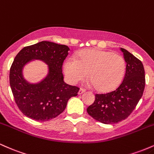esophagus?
<instances>
[{
  "label": "esophagus",
  "instance_id": "obj_1",
  "mask_svg": "<svg viewBox=\"0 0 154 154\" xmlns=\"http://www.w3.org/2000/svg\"><path fill=\"white\" fill-rule=\"evenodd\" d=\"M86 91L85 89H83V88H81L79 91V94H82L83 93H84Z\"/></svg>",
  "mask_w": 154,
  "mask_h": 154
}]
</instances>
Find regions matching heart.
<instances>
[{
  "mask_svg": "<svg viewBox=\"0 0 154 154\" xmlns=\"http://www.w3.org/2000/svg\"><path fill=\"white\" fill-rule=\"evenodd\" d=\"M126 70L125 60L110 51L88 49L80 52L77 60L70 57L64 64V71L72 84L89 79L100 91L113 90L122 82Z\"/></svg>",
  "mask_w": 154,
  "mask_h": 154,
  "instance_id": "1",
  "label": "heart"
}]
</instances>
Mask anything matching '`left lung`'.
Returning a JSON list of instances; mask_svg holds the SVG:
<instances>
[{
	"mask_svg": "<svg viewBox=\"0 0 154 154\" xmlns=\"http://www.w3.org/2000/svg\"><path fill=\"white\" fill-rule=\"evenodd\" d=\"M127 63L123 82L114 91L96 94L95 100L87 108V113L103 124H115L132 113L142 97L146 84L142 62L127 50L121 48Z\"/></svg>",
	"mask_w": 154,
	"mask_h": 154,
	"instance_id": "left-lung-1",
	"label": "left lung"
}]
</instances>
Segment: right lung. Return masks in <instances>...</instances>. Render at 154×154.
Returning <instances> with one entry per match:
<instances>
[{"mask_svg": "<svg viewBox=\"0 0 154 154\" xmlns=\"http://www.w3.org/2000/svg\"><path fill=\"white\" fill-rule=\"evenodd\" d=\"M70 49L65 45L49 41L25 46L12 63L9 72L10 86L15 103L26 116L46 122L62 113L72 97L77 96L79 88L64 82L63 64ZM32 59L48 65V75L37 84H30L23 77V66Z\"/></svg>", "mask_w": 154, "mask_h": 154, "instance_id": "obj_1", "label": "right lung"}]
</instances>
